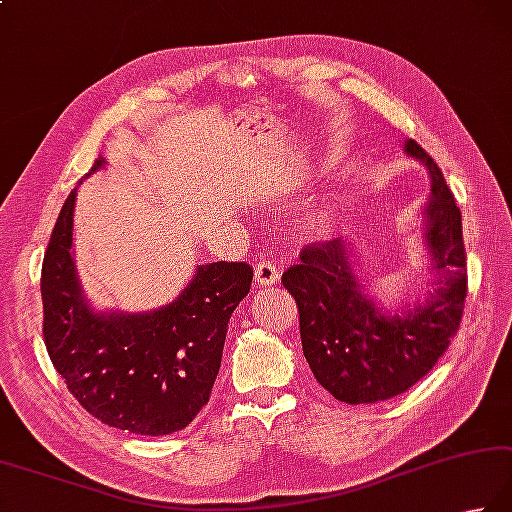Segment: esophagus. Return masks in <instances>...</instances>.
Instances as JSON below:
<instances>
[{
	"label": "esophagus",
	"mask_w": 512,
	"mask_h": 512,
	"mask_svg": "<svg viewBox=\"0 0 512 512\" xmlns=\"http://www.w3.org/2000/svg\"><path fill=\"white\" fill-rule=\"evenodd\" d=\"M255 282L259 286H270L279 282V268L275 264H257L255 266Z\"/></svg>",
	"instance_id": "1"
}]
</instances>
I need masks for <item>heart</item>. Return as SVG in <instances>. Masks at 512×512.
Returning <instances> with one entry per match:
<instances>
[{
	"label": "heart",
	"instance_id": "obj_1",
	"mask_svg": "<svg viewBox=\"0 0 512 512\" xmlns=\"http://www.w3.org/2000/svg\"><path fill=\"white\" fill-rule=\"evenodd\" d=\"M313 228H326L328 226V215L326 213H315L313 215Z\"/></svg>",
	"mask_w": 512,
	"mask_h": 512
}]
</instances>
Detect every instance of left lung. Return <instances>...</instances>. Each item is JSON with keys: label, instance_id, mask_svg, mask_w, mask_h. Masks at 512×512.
I'll use <instances>...</instances> for the list:
<instances>
[{"label": "left lung", "instance_id": "8db88e82", "mask_svg": "<svg viewBox=\"0 0 512 512\" xmlns=\"http://www.w3.org/2000/svg\"><path fill=\"white\" fill-rule=\"evenodd\" d=\"M426 164L433 193L424 208V242L435 286L422 304L384 310L350 266L344 239L306 246L282 284L295 297L304 357L330 395L346 404H375L402 395L446 353L464 315L468 290L462 213L442 170L415 139L404 146Z\"/></svg>", "mask_w": 512, "mask_h": 512}]
</instances>
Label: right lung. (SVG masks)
<instances>
[{
  "label": "right lung",
  "instance_id": "1",
  "mask_svg": "<svg viewBox=\"0 0 512 512\" xmlns=\"http://www.w3.org/2000/svg\"><path fill=\"white\" fill-rule=\"evenodd\" d=\"M102 166L104 157L95 159L90 173ZM75 197L77 188L62 206L42 264L50 362L99 422L135 435L177 433L208 404L230 315L250 293L253 268L244 262L204 264L162 308L97 313L82 295L70 250Z\"/></svg>",
  "mask_w": 512,
  "mask_h": 512
}]
</instances>
